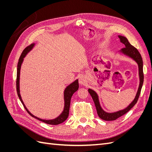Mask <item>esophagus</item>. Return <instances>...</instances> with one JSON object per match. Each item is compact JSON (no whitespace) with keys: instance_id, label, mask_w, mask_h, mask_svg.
Masks as SVG:
<instances>
[{"instance_id":"1","label":"esophagus","mask_w":152,"mask_h":152,"mask_svg":"<svg viewBox=\"0 0 152 152\" xmlns=\"http://www.w3.org/2000/svg\"><path fill=\"white\" fill-rule=\"evenodd\" d=\"M79 82L80 85H84L86 82V79L84 76H80L79 79Z\"/></svg>"}]
</instances>
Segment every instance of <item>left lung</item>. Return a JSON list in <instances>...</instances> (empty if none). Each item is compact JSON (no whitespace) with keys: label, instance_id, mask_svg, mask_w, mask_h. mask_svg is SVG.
<instances>
[{"label":"left lung","instance_id":"left-lung-1","mask_svg":"<svg viewBox=\"0 0 152 152\" xmlns=\"http://www.w3.org/2000/svg\"><path fill=\"white\" fill-rule=\"evenodd\" d=\"M119 39H120V42H122L125 46L124 48H122L121 50H119V53L121 54L126 56L129 58H131L133 61H134L138 66V75H139V86L137 88V91L136 92V94L135 97L133 99L131 103L129 104L127 107L122 110H118V111L115 112H107L104 111V110L102 108V106L100 104L99 96L97 93L93 89L89 88L88 89V92L89 93L90 95L91 96L92 98H93L94 103L95 104V107L97 110V113L100 118L103 119L104 121H115L117 118L122 116L123 115L126 113L127 112L134 107V104L136 103L137 99L140 94V92L141 90V87L143 84V72H142V60L141 54L138 52V50H137L134 47H133L132 45L129 42L127 39L125 37L122 35H118Z\"/></svg>","mask_w":152,"mask_h":152}]
</instances>
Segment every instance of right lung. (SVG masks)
Wrapping results in <instances>:
<instances>
[{
	"label": "right lung",
	"mask_w": 152,
	"mask_h": 152,
	"mask_svg": "<svg viewBox=\"0 0 152 152\" xmlns=\"http://www.w3.org/2000/svg\"><path fill=\"white\" fill-rule=\"evenodd\" d=\"M35 44L33 43L31 44L29 46L27 47L24 49L23 51L21 56L19 59V61H18V66H17V78H16V90H17V93L18 96L19 97L21 102L22 104H23L25 108L26 109V112H28L31 117H33L38 120L42 121L44 123H46L48 124H50V125H58V124H61L65 121L66 119L68 117V114H69V109H70V100L72 95L74 94V93L79 89V82H78V79H76L75 81H73L72 83L70 84H69L64 91V94H63V98H64V107H63V110L62 112L60 113L59 115H58L57 117L54 118L53 119H42L39 118L37 117H36L29 110L27 109L26 107L25 104H24L23 102L21 96L20 94V70H21V67L23 62L24 58L26 56V54H28L30 50H32V49L34 48L35 46Z\"/></svg>",
	"instance_id": "add662e5"
}]
</instances>
